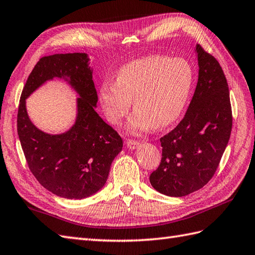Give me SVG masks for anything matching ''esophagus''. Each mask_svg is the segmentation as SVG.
I'll use <instances>...</instances> for the list:
<instances>
[{"mask_svg": "<svg viewBox=\"0 0 255 255\" xmlns=\"http://www.w3.org/2000/svg\"><path fill=\"white\" fill-rule=\"evenodd\" d=\"M140 146V143L137 142V140H132V139H128L127 142V147L129 149H136Z\"/></svg>", "mask_w": 255, "mask_h": 255, "instance_id": "34e87169", "label": "esophagus"}]
</instances>
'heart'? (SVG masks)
<instances>
[{"instance_id": "heart-1", "label": "heart", "mask_w": 255, "mask_h": 255, "mask_svg": "<svg viewBox=\"0 0 255 255\" xmlns=\"http://www.w3.org/2000/svg\"><path fill=\"white\" fill-rule=\"evenodd\" d=\"M192 84L193 71L185 60L152 55L123 65L116 83L101 85L99 99L107 120L115 126L127 117L133 100L135 111L128 129L138 134L177 120L188 103Z\"/></svg>"}]
</instances>
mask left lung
Here are the masks:
<instances>
[{
    "mask_svg": "<svg viewBox=\"0 0 255 255\" xmlns=\"http://www.w3.org/2000/svg\"><path fill=\"white\" fill-rule=\"evenodd\" d=\"M199 80L184 118L160 138L161 162L149 181L156 191L180 197L203 188L227 147L233 115L227 80L213 55L196 44Z\"/></svg>",
    "mask_w": 255,
    "mask_h": 255,
    "instance_id": "obj_1",
    "label": "left lung"
}]
</instances>
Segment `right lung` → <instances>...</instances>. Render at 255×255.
I'll list each match as a JSON object with an SVG mask.
<instances>
[{
	"instance_id": "1",
	"label": "right lung",
	"mask_w": 255,
	"mask_h": 255,
	"mask_svg": "<svg viewBox=\"0 0 255 255\" xmlns=\"http://www.w3.org/2000/svg\"><path fill=\"white\" fill-rule=\"evenodd\" d=\"M53 78L65 80L79 96L76 122L61 134L39 130L25 109V99ZM97 101L86 53L43 56L28 76L19 100L17 133L30 171L55 195L80 200L97 193L107 182L113 159L122 150L120 135L96 112Z\"/></svg>"
}]
</instances>
